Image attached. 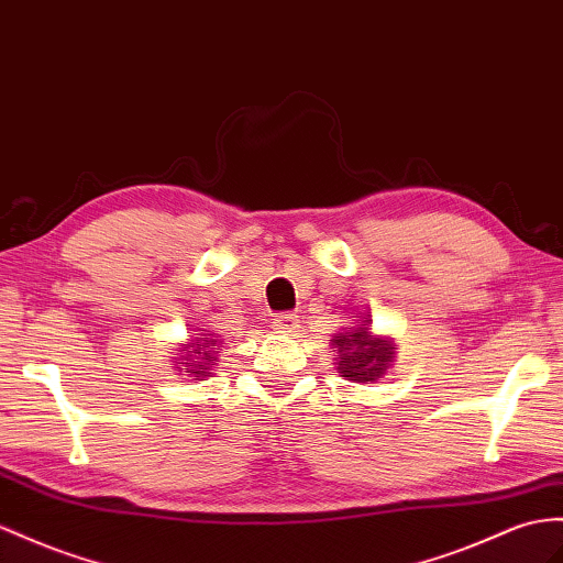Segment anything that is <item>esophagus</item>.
<instances>
[{"instance_id":"esophagus-1","label":"esophagus","mask_w":563,"mask_h":563,"mask_svg":"<svg viewBox=\"0 0 563 563\" xmlns=\"http://www.w3.org/2000/svg\"><path fill=\"white\" fill-rule=\"evenodd\" d=\"M273 328H276L278 333H295V330L299 328V316L297 313L273 316Z\"/></svg>"}]
</instances>
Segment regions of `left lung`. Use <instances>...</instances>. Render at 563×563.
<instances>
[{
    "instance_id": "8db88e82",
    "label": "left lung",
    "mask_w": 563,
    "mask_h": 563,
    "mask_svg": "<svg viewBox=\"0 0 563 563\" xmlns=\"http://www.w3.org/2000/svg\"><path fill=\"white\" fill-rule=\"evenodd\" d=\"M368 321H362L358 328L344 330L333 340V347L338 350V371L342 378L354 383H373L378 380L390 366L397 344L390 338H376L371 335L366 328Z\"/></svg>"
}]
</instances>
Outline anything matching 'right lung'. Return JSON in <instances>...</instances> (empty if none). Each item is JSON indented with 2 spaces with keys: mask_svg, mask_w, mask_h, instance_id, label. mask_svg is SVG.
<instances>
[{
  "mask_svg": "<svg viewBox=\"0 0 563 563\" xmlns=\"http://www.w3.org/2000/svg\"><path fill=\"white\" fill-rule=\"evenodd\" d=\"M216 344H219V340L211 335V338H197L190 344L180 347V352L185 354L183 362H192L185 368L187 376H195V380L209 376L211 366L216 364V352H213Z\"/></svg>",
  "mask_w": 563,
  "mask_h": 563,
  "instance_id": "1",
  "label": "right lung"
}]
</instances>
